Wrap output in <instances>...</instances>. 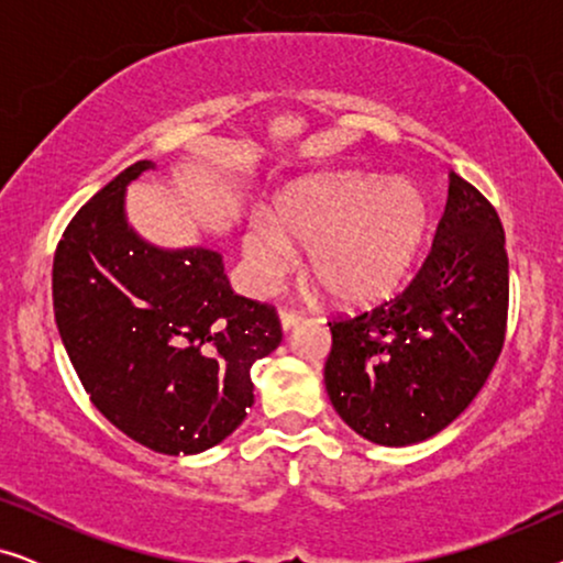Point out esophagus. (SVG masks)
Here are the masks:
<instances>
[{
    "instance_id": "1",
    "label": "esophagus",
    "mask_w": 563,
    "mask_h": 563,
    "mask_svg": "<svg viewBox=\"0 0 563 563\" xmlns=\"http://www.w3.org/2000/svg\"><path fill=\"white\" fill-rule=\"evenodd\" d=\"M279 320H282V328L284 330H291V328H297L299 322L305 320V314L297 312V310H282L279 312Z\"/></svg>"
}]
</instances>
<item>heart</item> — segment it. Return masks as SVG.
Here are the masks:
<instances>
[{"instance_id": "obj_1", "label": "heart", "mask_w": 563, "mask_h": 563, "mask_svg": "<svg viewBox=\"0 0 563 563\" xmlns=\"http://www.w3.org/2000/svg\"><path fill=\"white\" fill-rule=\"evenodd\" d=\"M430 205L410 179L372 174L310 176L282 189L272 218L253 214L243 233L251 287L272 289L297 264L307 266L341 305L366 307L402 287L426 245Z\"/></svg>"}]
</instances>
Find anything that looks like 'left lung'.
I'll return each instance as SVG.
<instances>
[{
	"instance_id": "left-lung-1",
	"label": "left lung",
	"mask_w": 563,
	"mask_h": 563,
	"mask_svg": "<svg viewBox=\"0 0 563 563\" xmlns=\"http://www.w3.org/2000/svg\"><path fill=\"white\" fill-rule=\"evenodd\" d=\"M510 272L505 230L479 189L449 176L433 249L389 302L328 322L325 389L349 428L412 445L472 405L505 343Z\"/></svg>"
}]
</instances>
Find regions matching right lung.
I'll use <instances>...</instances> for the list:
<instances>
[{"mask_svg": "<svg viewBox=\"0 0 563 563\" xmlns=\"http://www.w3.org/2000/svg\"><path fill=\"white\" fill-rule=\"evenodd\" d=\"M137 161L60 238L53 312L99 412L145 449L189 456L233 433L253 405L251 366L282 343L274 307L235 295L210 249H158L125 218Z\"/></svg>", "mask_w": 563, "mask_h": 563, "instance_id": "obj_1", "label": "right lung"}]
</instances>
